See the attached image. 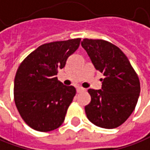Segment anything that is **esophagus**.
<instances>
[{"instance_id": "1", "label": "esophagus", "mask_w": 150, "mask_h": 150, "mask_svg": "<svg viewBox=\"0 0 150 150\" xmlns=\"http://www.w3.org/2000/svg\"><path fill=\"white\" fill-rule=\"evenodd\" d=\"M76 90H77V93H80V92H83V91H85V89L83 88H81V87H78V88H76Z\"/></svg>"}]
</instances>
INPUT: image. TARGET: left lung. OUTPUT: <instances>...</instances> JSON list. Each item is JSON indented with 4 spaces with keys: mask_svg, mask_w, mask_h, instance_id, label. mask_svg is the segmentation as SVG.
Wrapping results in <instances>:
<instances>
[{
    "mask_svg": "<svg viewBox=\"0 0 150 150\" xmlns=\"http://www.w3.org/2000/svg\"><path fill=\"white\" fill-rule=\"evenodd\" d=\"M81 45L96 70L104 75L100 79L102 89L88 90L91 101L85 106L87 117L97 126L117 128L135 110L140 93L139 77L126 55L112 43L84 38Z\"/></svg>",
    "mask_w": 150,
    "mask_h": 150,
    "instance_id": "obj_1",
    "label": "left lung"
}]
</instances>
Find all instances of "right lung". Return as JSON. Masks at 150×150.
Returning <instances> with one entry per match:
<instances>
[{"label": "right lung", "mask_w": 150, "mask_h": 150, "mask_svg": "<svg viewBox=\"0 0 150 150\" xmlns=\"http://www.w3.org/2000/svg\"><path fill=\"white\" fill-rule=\"evenodd\" d=\"M80 38L39 46L25 57L16 71L15 106L24 122L42 132L57 129L65 120L76 90L57 79L58 69L79 48Z\"/></svg>", "instance_id": "1"}]
</instances>
